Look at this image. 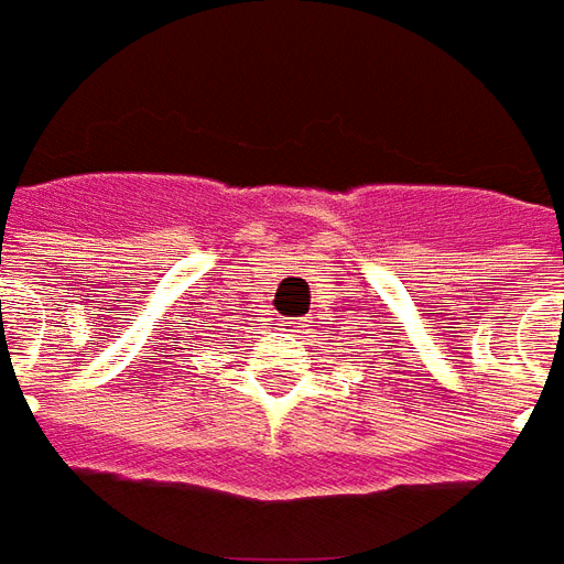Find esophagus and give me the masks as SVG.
<instances>
[{"instance_id": "1", "label": "esophagus", "mask_w": 564, "mask_h": 564, "mask_svg": "<svg viewBox=\"0 0 564 564\" xmlns=\"http://www.w3.org/2000/svg\"><path fill=\"white\" fill-rule=\"evenodd\" d=\"M285 325H289V327H297V325H301V322H285Z\"/></svg>"}]
</instances>
